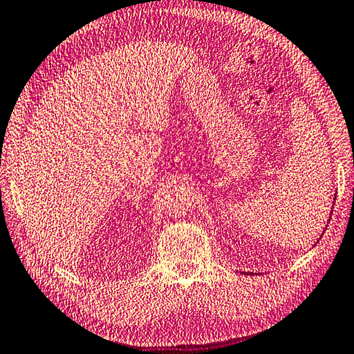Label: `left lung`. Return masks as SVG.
Segmentation results:
<instances>
[{
    "instance_id": "1",
    "label": "left lung",
    "mask_w": 354,
    "mask_h": 354,
    "mask_svg": "<svg viewBox=\"0 0 354 354\" xmlns=\"http://www.w3.org/2000/svg\"><path fill=\"white\" fill-rule=\"evenodd\" d=\"M330 218H331V216H330ZM324 230H325V229H324ZM244 274H249V272H244Z\"/></svg>"
}]
</instances>
